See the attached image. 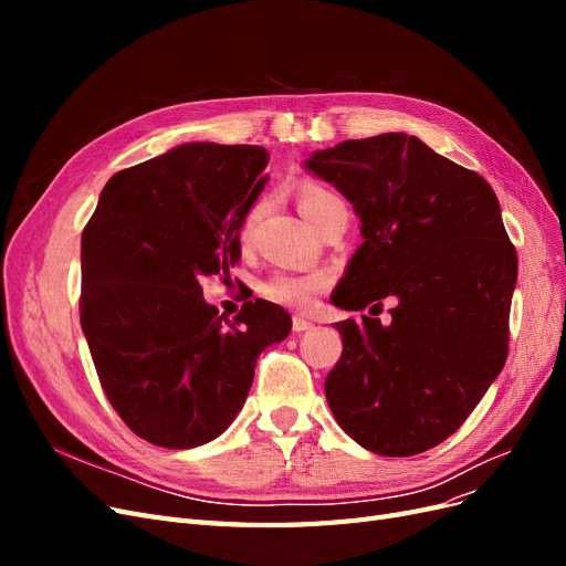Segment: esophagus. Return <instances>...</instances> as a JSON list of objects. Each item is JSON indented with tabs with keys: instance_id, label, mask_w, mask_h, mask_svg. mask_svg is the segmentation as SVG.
<instances>
[{
	"instance_id": "1",
	"label": "esophagus",
	"mask_w": 566,
	"mask_h": 566,
	"mask_svg": "<svg viewBox=\"0 0 566 566\" xmlns=\"http://www.w3.org/2000/svg\"><path fill=\"white\" fill-rule=\"evenodd\" d=\"M310 328H314L312 321H306L302 316H293V331L295 333H304V331H310Z\"/></svg>"
}]
</instances>
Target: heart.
Here are the masks:
<instances>
[{
  "instance_id": "heart-1",
  "label": "heart",
  "mask_w": 566,
  "mask_h": 566,
  "mask_svg": "<svg viewBox=\"0 0 566 566\" xmlns=\"http://www.w3.org/2000/svg\"><path fill=\"white\" fill-rule=\"evenodd\" d=\"M335 198L337 196L331 188H325L321 184H306L300 191L302 212L312 221V217L323 208V205ZM325 285H328V276L318 271H276L262 283V295L271 302L290 306V310H310L316 295L325 290Z\"/></svg>"
}]
</instances>
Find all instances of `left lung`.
Listing matches in <instances>:
<instances>
[{
	"label": "left lung",
	"mask_w": 566,
	"mask_h": 566,
	"mask_svg": "<svg viewBox=\"0 0 566 566\" xmlns=\"http://www.w3.org/2000/svg\"><path fill=\"white\" fill-rule=\"evenodd\" d=\"M361 219L364 243L333 295L342 356L325 378L337 424L364 449L416 455L449 439L507 358L517 252L486 179L418 136L380 134L312 153ZM391 296L392 321L373 319Z\"/></svg>",
	"instance_id": "left-lung-1"
}]
</instances>
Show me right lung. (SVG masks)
Returning a JSON list of instances; mask_svg holds the SVG:
<instances>
[{"label": "right lung", "mask_w": 566, "mask_h": 566, "mask_svg": "<svg viewBox=\"0 0 566 566\" xmlns=\"http://www.w3.org/2000/svg\"><path fill=\"white\" fill-rule=\"evenodd\" d=\"M266 163L260 146L184 144L111 177L82 231V333L111 406L156 447L224 432L293 325L266 300L229 321L200 287L241 260Z\"/></svg>", "instance_id": "add662e5"}]
</instances>
